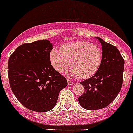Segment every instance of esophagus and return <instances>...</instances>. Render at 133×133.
<instances>
[{"mask_svg":"<svg viewBox=\"0 0 133 133\" xmlns=\"http://www.w3.org/2000/svg\"><path fill=\"white\" fill-rule=\"evenodd\" d=\"M68 85H74V82L72 81H70V80L68 79Z\"/></svg>","mask_w":133,"mask_h":133,"instance_id":"obj_1","label":"esophagus"}]
</instances>
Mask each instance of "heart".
<instances>
[{
    "label": "heart",
    "mask_w": 133,
    "mask_h": 133,
    "mask_svg": "<svg viewBox=\"0 0 133 133\" xmlns=\"http://www.w3.org/2000/svg\"><path fill=\"white\" fill-rule=\"evenodd\" d=\"M50 61L57 72H61L70 63L73 76L79 79H87L96 74L102 61V50L87 41L71 42L62 46L60 50L50 52Z\"/></svg>",
    "instance_id": "obj_1"
}]
</instances>
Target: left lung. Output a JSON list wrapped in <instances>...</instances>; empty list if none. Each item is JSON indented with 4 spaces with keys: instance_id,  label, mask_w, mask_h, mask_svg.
<instances>
[{
    "instance_id": "1",
    "label": "left lung",
    "mask_w": 133,
    "mask_h": 133,
    "mask_svg": "<svg viewBox=\"0 0 133 133\" xmlns=\"http://www.w3.org/2000/svg\"><path fill=\"white\" fill-rule=\"evenodd\" d=\"M102 44V61L94 76L81 82L85 91L78 102L85 109L98 110L107 107L120 91L124 60L115 46L96 37Z\"/></svg>"
}]
</instances>
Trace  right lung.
<instances>
[{
    "label": "right lung",
    "instance_id": "1",
    "mask_svg": "<svg viewBox=\"0 0 133 133\" xmlns=\"http://www.w3.org/2000/svg\"><path fill=\"white\" fill-rule=\"evenodd\" d=\"M50 41H35L18 46L9 57L8 76L11 89L19 102L37 112L55 106L59 91L68 85L66 78L55 70L50 54Z\"/></svg>",
    "mask_w": 133,
    "mask_h": 133
}]
</instances>
